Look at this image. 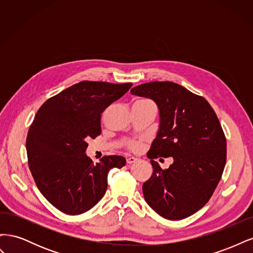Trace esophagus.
<instances>
[{"label":"esophagus","instance_id":"obj_1","mask_svg":"<svg viewBox=\"0 0 253 253\" xmlns=\"http://www.w3.org/2000/svg\"><path fill=\"white\" fill-rule=\"evenodd\" d=\"M136 162H137V158H136V157L131 156V157H127V158H126V164H127V165H132V164H134V163H136Z\"/></svg>","mask_w":253,"mask_h":253}]
</instances>
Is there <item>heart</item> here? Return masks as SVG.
I'll use <instances>...</instances> for the list:
<instances>
[{"label":"heart","instance_id":"obj_1","mask_svg":"<svg viewBox=\"0 0 253 253\" xmlns=\"http://www.w3.org/2000/svg\"><path fill=\"white\" fill-rule=\"evenodd\" d=\"M135 103H141V104H153L152 101L147 100V99H141V100L136 101ZM126 148L132 152H139L142 150L144 145V140L142 138H128L125 140Z\"/></svg>","mask_w":253,"mask_h":253}]
</instances>
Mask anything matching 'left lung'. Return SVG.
Masks as SVG:
<instances>
[{
	"mask_svg": "<svg viewBox=\"0 0 253 253\" xmlns=\"http://www.w3.org/2000/svg\"><path fill=\"white\" fill-rule=\"evenodd\" d=\"M131 93L154 100L160 117L147 154L153 174L142 185L144 200L167 219L192 215L210 200L226 165V137L216 114L204 97L170 81L143 83ZM159 157L174 163L163 170L154 160Z\"/></svg>",
	"mask_w": 253,
	"mask_h": 253,
	"instance_id": "8db88e82",
	"label": "left lung"
}]
</instances>
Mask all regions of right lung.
Returning <instances> with one entry per match:
<instances>
[{"label":"right lung","mask_w":253,"mask_h":253,"mask_svg":"<svg viewBox=\"0 0 253 253\" xmlns=\"http://www.w3.org/2000/svg\"><path fill=\"white\" fill-rule=\"evenodd\" d=\"M132 83L81 81L45 101L26 138L29 170L38 189L58 210L78 215L101 200L108 174L126 158L103 156L96 165L86 156L87 140L101 134V114Z\"/></svg>","instance_id":"obj_1"}]
</instances>
